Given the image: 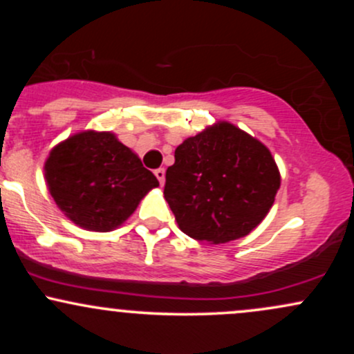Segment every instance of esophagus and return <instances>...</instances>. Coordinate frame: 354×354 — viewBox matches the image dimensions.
<instances>
[{
  "mask_svg": "<svg viewBox=\"0 0 354 354\" xmlns=\"http://www.w3.org/2000/svg\"><path fill=\"white\" fill-rule=\"evenodd\" d=\"M165 174H166L165 168H158V169H154V176L158 178V181H160V185H163V183H165Z\"/></svg>",
  "mask_w": 354,
  "mask_h": 354,
  "instance_id": "34e87169",
  "label": "esophagus"
}]
</instances>
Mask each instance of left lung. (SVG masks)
<instances>
[{
  "instance_id": "left-lung-1",
  "label": "left lung",
  "mask_w": 354,
  "mask_h": 354,
  "mask_svg": "<svg viewBox=\"0 0 354 354\" xmlns=\"http://www.w3.org/2000/svg\"><path fill=\"white\" fill-rule=\"evenodd\" d=\"M281 178L270 149L228 121L174 151L165 200L188 236L213 245L250 234L274 203Z\"/></svg>"
}]
</instances>
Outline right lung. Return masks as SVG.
Masks as SVG:
<instances>
[{
    "label": "right lung",
    "instance_id": "add662e5",
    "mask_svg": "<svg viewBox=\"0 0 354 354\" xmlns=\"http://www.w3.org/2000/svg\"><path fill=\"white\" fill-rule=\"evenodd\" d=\"M58 208L88 231H113L160 186L128 146L109 131H83L51 149L44 163Z\"/></svg>",
    "mask_w": 354,
    "mask_h": 354
}]
</instances>
